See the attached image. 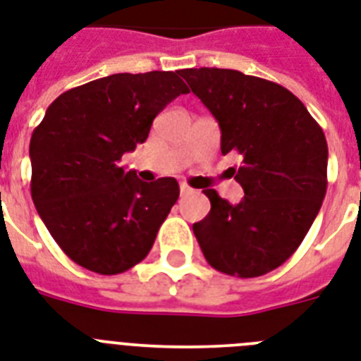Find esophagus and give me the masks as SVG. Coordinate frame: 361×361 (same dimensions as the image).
<instances>
[{
    "label": "esophagus",
    "mask_w": 361,
    "mask_h": 361,
    "mask_svg": "<svg viewBox=\"0 0 361 361\" xmlns=\"http://www.w3.org/2000/svg\"><path fill=\"white\" fill-rule=\"evenodd\" d=\"M180 192L183 196H185V195H189V192H192V189H190V187L187 185V183H181V185H180Z\"/></svg>",
    "instance_id": "34e87169"
}]
</instances>
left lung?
I'll list each match as a JSON object with an SVG mask.
<instances>
[{
	"label": "left lung",
	"instance_id": "left-lung-1",
	"mask_svg": "<svg viewBox=\"0 0 361 361\" xmlns=\"http://www.w3.org/2000/svg\"><path fill=\"white\" fill-rule=\"evenodd\" d=\"M181 78L221 126V152H237L239 204L204 190L211 211L195 222L213 269L237 278L274 271L295 254L326 195L321 126L286 87L226 68H185Z\"/></svg>",
	"mask_w": 361,
	"mask_h": 361
}]
</instances>
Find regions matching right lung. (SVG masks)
<instances>
[{"label": "right lung", "mask_w": 361, "mask_h": 361, "mask_svg": "<svg viewBox=\"0 0 361 361\" xmlns=\"http://www.w3.org/2000/svg\"><path fill=\"white\" fill-rule=\"evenodd\" d=\"M187 92L178 72L113 74L49 105L29 145L31 196L72 262L111 276L148 256L180 185L174 178L140 181L120 159L148 139L166 104Z\"/></svg>", "instance_id": "add662e5"}]
</instances>
